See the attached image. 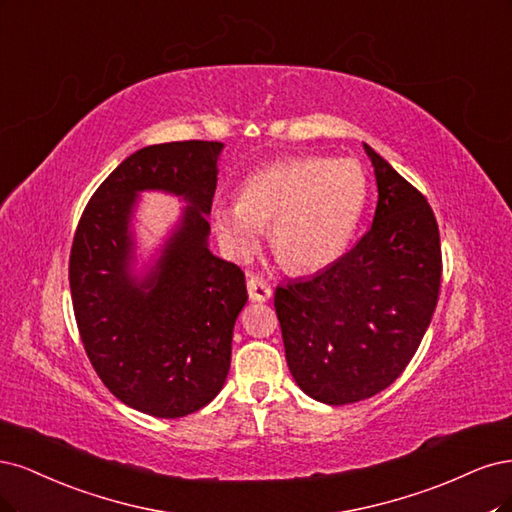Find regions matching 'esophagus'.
I'll list each match as a JSON object with an SVG mask.
<instances>
[{
	"label": "esophagus",
	"instance_id": "1",
	"mask_svg": "<svg viewBox=\"0 0 512 512\" xmlns=\"http://www.w3.org/2000/svg\"><path fill=\"white\" fill-rule=\"evenodd\" d=\"M246 289H249V298L253 302H268L272 298V287L261 276H251L246 280Z\"/></svg>",
	"mask_w": 512,
	"mask_h": 512
}]
</instances>
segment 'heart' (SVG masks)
Segmentation results:
<instances>
[{"instance_id":"obj_1","label":"heart","mask_w":512,"mask_h":512,"mask_svg":"<svg viewBox=\"0 0 512 512\" xmlns=\"http://www.w3.org/2000/svg\"><path fill=\"white\" fill-rule=\"evenodd\" d=\"M366 200L368 178L357 161L291 157L246 178L240 202L212 208V225L236 259L249 257L261 227H270L276 259L291 272H315L344 253Z\"/></svg>"}]
</instances>
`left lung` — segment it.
I'll return each mask as SVG.
<instances>
[{"mask_svg": "<svg viewBox=\"0 0 512 512\" xmlns=\"http://www.w3.org/2000/svg\"><path fill=\"white\" fill-rule=\"evenodd\" d=\"M364 148L378 187L370 229L332 266L274 293L295 383L332 406L372 398L404 372L430 327L442 278L432 206Z\"/></svg>", "mask_w": 512, "mask_h": 512, "instance_id": "1", "label": "left lung"}]
</instances>
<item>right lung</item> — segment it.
Instances as JSON below:
<instances>
[{
    "label": "right lung",
    "instance_id": "1",
    "mask_svg": "<svg viewBox=\"0 0 512 512\" xmlns=\"http://www.w3.org/2000/svg\"><path fill=\"white\" fill-rule=\"evenodd\" d=\"M221 142L144 146L91 195L70 253L78 334L112 395L146 415L176 419L210 404L232 361L244 308V272L208 251ZM176 192L190 202L156 270L128 274V217L135 193Z\"/></svg>",
    "mask_w": 512,
    "mask_h": 512
}]
</instances>
